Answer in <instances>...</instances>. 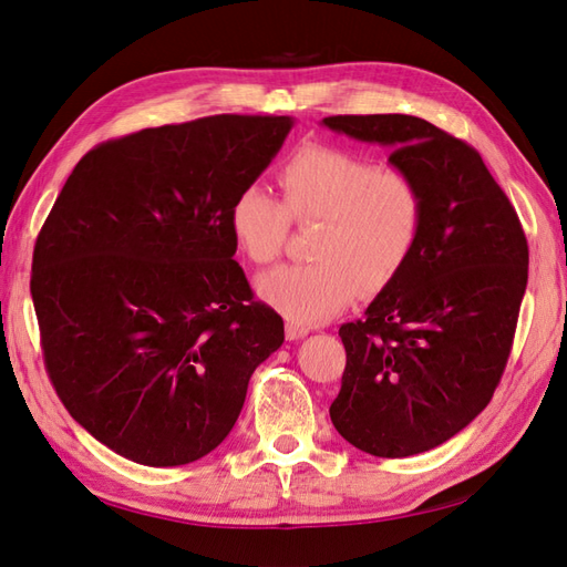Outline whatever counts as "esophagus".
<instances>
[{
  "instance_id": "34e87169",
  "label": "esophagus",
  "mask_w": 567,
  "mask_h": 567,
  "mask_svg": "<svg viewBox=\"0 0 567 567\" xmlns=\"http://www.w3.org/2000/svg\"><path fill=\"white\" fill-rule=\"evenodd\" d=\"M307 333H310V331H307L305 326H298V323H286V338H288V340H300V338H305Z\"/></svg>"
}]
</instances>
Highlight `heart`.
<instances>
[{
    "mask_svg": "<svg viewBox=\"0 0 567 567\" xmlns=\"http://www.w3.org/2000/svg\"><path fill=\"white\" fill-rule=\"evenodd\" d=\"M284 203L248 186L229 205V231L246 260H277L290 217L321 221L312 265L262 274L255 290L298 326L323 323L352 302L357 288L379 293L414 255L425 203L416 179L336 146H302L279 173Z\"/></svg>",
    "mask_w": 567,
    "mask_h": 567,
    "instance_id": "obj_1",
    "label": "heart"
}]
</instances>
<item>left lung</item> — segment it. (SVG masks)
I'll use <instances>...</instances> for the list:
<instances>
[{
	"mask_svg": "<svg viewBox=\"0 0 567 567\" xmlns=\"http://www.w3.org/2000/svg\"><path fill=\"white\" fill-rule=\"evenodd\" d=\"M323 127L390 148L421 186L425 213L398 279L342 323L348 364L336 431L383 458L447 442L499 385L527 286L520 219L475 148L414 115H331Z\"/></svg>",
	"mask_w": 567,
	"mask_h": 567,
	"instance_id": "1",
	"label": "left lung"
}]
</instances>
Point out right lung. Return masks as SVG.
Segmentation results:
<instances>
[{"label":"right lung","instance_id":"1","mask_svg":"<svg viewBox=\"0 0 567 567\" xmlns=\"http://www.w3.org/2000/svg\"><path fill=\"white\" fill-rule=\"evenodd\" d=\"M290 115H213L92 148L38 236L30 293L49 379L84 431L153 468L210 454L284 321L231 260V200Z\"/></svg>","mask_w":567,"mask_h":567}]
</instances>
